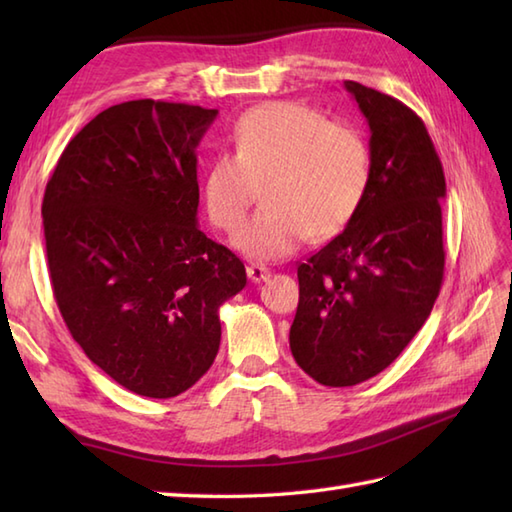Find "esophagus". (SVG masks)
<instances>
[{
  "label": "esophagus",
  "mask_w": 512,
  "mask_h": 512,
  "mask_svg": "<svg viewBox=\"0 0 512 512\" xmlns=\"http://www.w3.org/2000/svg\"><path fill=\"white\" fill-rule=\"evenodd\" d=\"M246 275L250 281H255V284H259V281H264L270 277V270L266 266H259V264H250L246 266Z\"/></svg>",
  "instance_id": "obj_1"
}]
</instances>
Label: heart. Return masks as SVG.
Listing matches in <instances>:
<instances>
[{"mask_svg": "<svg viewBox=\"0 0 512 512\" xmlns=\"http://www.w3.org/2000/svg\"><path fill=\"white\" fill-rule=\"evenodd\" d=\"M233 154L215 156L202 178L204 209L213 226L233 231L254 187H265V209L233 235L239 253L275 262L306 237L341 233L361 206L372 158L356 127L332 123L314 107L273 101L239 116Z\"/></svg>", "mask_w": 512, "mask_h": 512, "instance_id": "obj_1", "label": "heart"}]
</instances>
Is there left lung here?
<instances>
[{"label":"left lung","instance_id":"8db88e82","mask_svg":"<svg viewBox=\"0 0 512 512\" xmlns=\"http://www.w3.org/2000/svg\"><path fill=\"white\" fill-rule=\"evenodd\" d=\"M369 125L367 193L345 231L297 268V365L325 387L383 372L422 328L444 275V171L407 105L345 81Z\"/></svg>","mask_w":512,"mask_h":512}]
</instances>
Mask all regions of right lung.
<instances>
[{
  "instance_id": "1",
  "label": "right lung",
  "mask_w": 512,
  "mask_h": 512,
  "mask_svg": "<svg viewBox=\"0 0 512 512\" xmlns=\"http://www.w3.org/2000/svg\"><path fill=\"white\" fill-rule=\"evenodd\" d=\"M217 110L107 107L76 134L43 195L52 290L72 339L118 385L173 398L209 372L222 303L246 286L198 226V149Z\"/></svg>"
}]
</instances>
